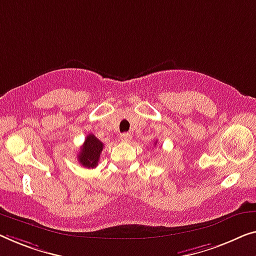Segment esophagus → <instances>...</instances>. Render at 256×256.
I'll list each match as a JSON object with an SVG mask.
<instances>
[{
  "mask_svg": "<svg viewBox=\"0 0 256 256\" xmlns=\"http://www.w3.org/2000/svg\"><path fill=\"white\" fill-rule=\"evenodd\" d=\"M131 134H130V133H122L120 134V140L122 141H125V142H128V141H130L131 140Z\"/></svg>",
  "mask_w": 256,
  "mask_h": 256,
  "instance_id": "obj_1",
  "label": "esophagus"
}]
</instances>
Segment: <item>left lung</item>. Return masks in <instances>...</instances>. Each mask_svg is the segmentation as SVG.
Here are the masks:
<instances>
[{
	"label": "left lung",
	"mask_w": 256,
	"mask_h": 256,
	"mask_svg": "<svg viewBox=\"0 0 256 256\" xmlns=\"http://www.w3.org/2000/svg\"><path fill=\"white\" fill-rule=\"evenodd\" d=\"M155 144H156V142H155Z\"/></svg>",
	"instance_id": "1"
}]
</instances>
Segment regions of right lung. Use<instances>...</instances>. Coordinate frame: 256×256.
I'll return each mask as SVG.
<instances>
[{"mask_svg": "<svg viewBox=\"0 0 256 256\" xmlns=\"http://www.w3.org/2000/svg\"><path fill=\"white\" fill-rule=\"evenodd\" d=\"M104 150V142H101L94 134H87L85 142L78 152V161L85 168H95L98 163L101 152Z\"/></svg>", "mask_w": 256, "mask_h": 256, "instance_id": "add662e5", "label": "right lung"}]
</instances>
